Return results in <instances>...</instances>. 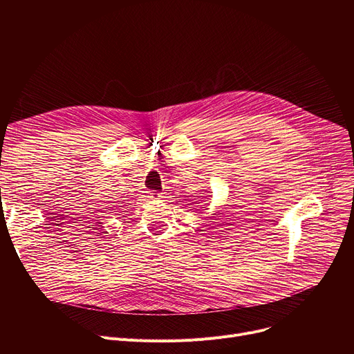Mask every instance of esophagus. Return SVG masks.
Returning <instances> with one entry per match:
<instances>
[{
    "label": "esophagus",
    "instance_id": "obj_1",
    "mask_svg": "<svg viewBox=\"0 0 354 354\" xmlns=\"http://www.w3.org/2000/svg\"><path fill=\"white\" fill-rule=\"evenodd\" d=\"M149 197H151V198H156V200H162L165 196H164L162 193H158V192H153V193H149Z\"/></svg>",
    "mask_w": 354,
    "mask_h": 354
}]
</instances>
